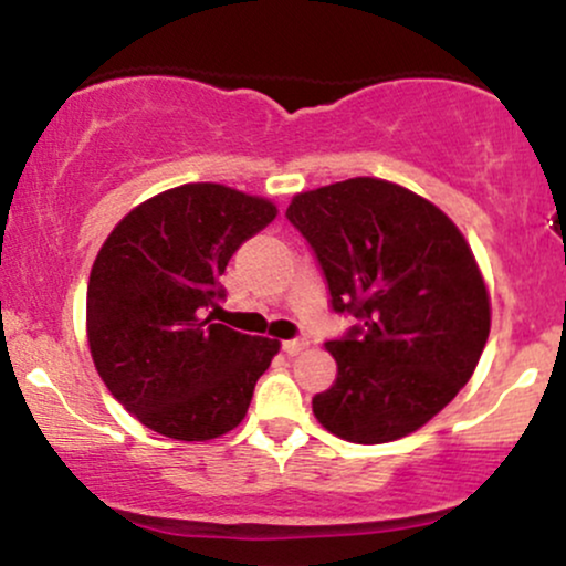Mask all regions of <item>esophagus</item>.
<instances>
[{"instance_id": "obj_1", "label": "esophagus", "mask_w": 566, "mask_h": 566, "mask_svg": "<svg viewBox=\"0 0 566 566\" xmlns=\"http://www.w3.org/2000/svg\"><path fill=\"white\" fill-rule=\"evenodd\" d=\"M282 348H284V354L295 356V354H301V350L305 348V340H284Z\"/></svg>"}]
</instances>
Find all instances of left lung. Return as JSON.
Returning <instances> with one entry per match:
<instances>
[{"label":"left lung","mask_w":566,"mask_h":566,"mask_svg":"<svg viewBox=\"0 0 566 566\" xmlns=\"http://www.w3.org/2000/svg\"><path fill=\"white\" fill-rule=\"evenodd\" d=\"M287 220L314 250L335 314L359 324L327 350L337 378L316 420L354 444L418 431L471 380L490 295L469 242L437 205L380 178L297 193Z\"/></svg>","instance_id":"left-lung-1"}]
</instances>
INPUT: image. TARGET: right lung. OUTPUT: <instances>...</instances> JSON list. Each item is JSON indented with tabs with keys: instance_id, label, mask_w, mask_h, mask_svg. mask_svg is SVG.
<instances>
[{
	"instance_id": "1",
	"label": "right lung",
	"mask_w": 566,
	"mask_h": 566,
	"mask_svg": "<svg viewBox=\"0 0 566 566\" xmlns=\"http://www.w3.org/2000/svg\"><path fill=\"white\" fill-rule=\"evenodd\" d=\"M276 218L274 201L186 184L129 210L97 252L87 343L106 388L143 426L207 441L244 420L279 340L207 314L233 252Z\"/></svg>"
}]
</instances>
